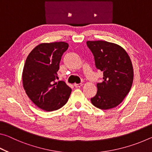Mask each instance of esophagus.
I'll return each mask as SVG.
<instances>
[{"label":"esophagus","mask_w":152,"mask_h":152,"mask_svg":"<svg viewBox=\"0 0 152 152\" xmlns=\"http://www.w3.org/2000/svg\"><path fill=\"white\" fill-rule=\"evenodd\" d=\"M74 86L76 87V88H78V87H80V86H82V85H83V84H82V83H80V84H76V83H75L74 84Z\"/></svg>","instance_id":"obj_1"}]
</instances>
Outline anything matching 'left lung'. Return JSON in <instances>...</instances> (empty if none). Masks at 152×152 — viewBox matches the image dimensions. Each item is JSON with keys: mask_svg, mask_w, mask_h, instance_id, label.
I'll return each mask as SVG.
<instances>
[{"mask_svg": "<svg viewBox=\"0 0 152 152\" xmlns=\"http://www.w3.org/2000/svg\"><path fill=\"white\" fill-rule=\"evenodd\" d=\"M97 69L103 72V81L97 84L92 104L102 110L117 107L129 92L133 81L132 62L121 46L106 41H88Z\"/></svg>", "mask_w": 152, "mask_h": 152, "instance_id": "obj_1", "label": "left lung"}]
</instances>
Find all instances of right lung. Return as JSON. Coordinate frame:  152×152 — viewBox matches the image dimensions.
<instances>
[{"mask_svg":"<svg viewBox=\"0 0 152 152\" xmlns=\"http://www.w3.org/2000/svg\"><path fill=\"white\" fill-rule=\"evenodd\" d=\"M66 42L42 43L31 51L22 73L23 86L33 103L45 111L62 107L68 101L72 89L58 78V72L63 53L68 50Z\"/></svg>","mask_w":152,"mask_h":152,"instance_id":"obj_1","label":"right lung"}]
</instances>
